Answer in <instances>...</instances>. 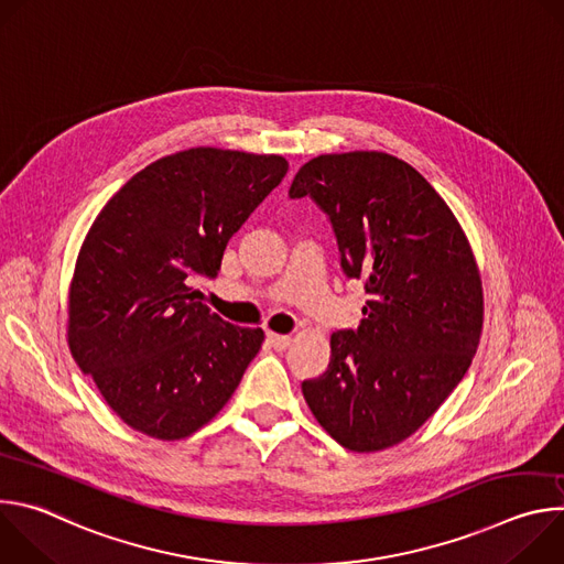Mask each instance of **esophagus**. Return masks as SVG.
<instances>
[{
	"label": "esophagus",
	"instance_id": "34e87169",
	"mask_svg": "<svg viewBox=\"0 0 564 564\" xmlns=\"http://www.w3.org/2000/svg\"><path fill=\"white\" fill-rule=\"evenodd\" d=\"M268 341L272 344V348H276V350H285V348H290L292 337H288V335H274V333H268Z\"/></svg>",
	"mask_w": 564,
	"mask_h": 564
}]
</instances>
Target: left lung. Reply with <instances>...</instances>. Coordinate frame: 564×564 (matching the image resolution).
<instances>
[{
  "label": "left lung",
  "instance_id": "8db88e82",
  "mask_svg": "<svg viewBox=\"0 0 564 564\" xmlns=\"http://www.w3.org/2000/svg\"><path fill=\"white\" fill-rule=\"evenodd\" d=\"M333 225L341 270L368 301L357 330L330 337L324 375L301 383L333 440L357 453L413 435L466 375L481 333V283L468 240L431 183L381 151L312 158L290 198Z\"/></svg>",
  "mask_w": 564,
  "mask_h": 564
}]
</instances>
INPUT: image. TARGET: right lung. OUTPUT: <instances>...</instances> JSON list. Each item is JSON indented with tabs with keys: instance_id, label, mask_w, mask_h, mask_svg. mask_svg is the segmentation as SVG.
Returning <instances> with one entry per match:
<instances>
[{
	"instance_id": "obj_1",
	"label": "right lung",
	"mask_w": 564,
	"mask_h": 564,
	"mask_svg": "<svg viewBox=\"0 0 564 564\" xmlns=\"http://www.w3.org/2000/svg\"><path fill=\"white\" fill-rule=\"evenodd\" d=\"M288 174L281 155L196 147L138 172L98 214L68 294V348L113 413L183 440L234 394L265 335L227 324L196 283Z\"/></svg>"
}]
</instances>
